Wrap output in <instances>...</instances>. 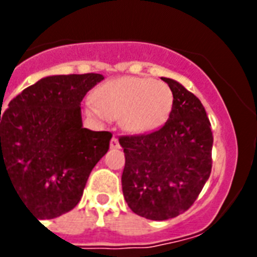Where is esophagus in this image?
I'll list each match as a JSON object with an SVG mask.
<instances>
[{
  "mask_svg": "<svg viewBox=\"0 0 257 257\" xmlns=\"http://www.w3.org/2000/svg\"><path fill=\"white\" fill-rule=\"evenodd\" d=\"M110 148H112V149H118V148H121L120 141H118V139H117V137H113L112 141H110Z\"/></svg>",
  "mask_w": 257,
  "mask_h": 257,
  "instance_id": "1",
  "label": "esophagus"
}]
</instances>
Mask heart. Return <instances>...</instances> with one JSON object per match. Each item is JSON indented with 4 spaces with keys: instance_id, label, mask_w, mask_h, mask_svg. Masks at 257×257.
<instances>
[{
    "instance_id": "obj_1",
    "label": "heart",
    "mask_w": 257,
    "mask_h": 257,
    "mask_svg": "<svg viewBox=\"0 0 257 257\" xmlns=\"http://www.w3.org/2000/svg\"><path fill=\"white\" fill-rule=\"evenodd\" d=\"M172 106L173 93L165 82L122 77L98 88L96 104L89 105V112L121 120L129 132L144 133L160 128L168 120Z\"/></svg>"
}]
</instances>
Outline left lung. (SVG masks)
I'll return each instance as SVG.
<instances>
[{
	"label": "left lung",
	"mask_w": 257,
	"mask_h": 257,
	"mask_svg": "<svg viewBox=\"0 0 257 257\" xmlns=\"http://www.w3.org/2000/svg\"><path fill=\"white\" fill-rule=\"evenodd\" d=\"M163 81L173 93L167 122L151 133L120 137L125 201L149 220H168L188 211L212 169L213 136L201 101L175 80Z\"/></svg>",
	"instance_id": "left-lung-1"
}]
</instances>
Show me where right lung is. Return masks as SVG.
<instances>
[{
    "label": "right lung",
    "instance_id": "right-lung-1",
    "mask_svg": "<svg viewBox=\"0 0 257 257\" xmlns=\"http://www.w3.org/2000/svg\"><path fill=\"white\" fill-rule=\"evenodd\" d=\"M102 80L97 73L45 77L0 113V180L5 172L38 219L72 211L92 169L108 152L112 133L82 128L80 108Z\"/></svg>",
    "mask_w": 257,
    "mask_h": 257
}]
</instances>
